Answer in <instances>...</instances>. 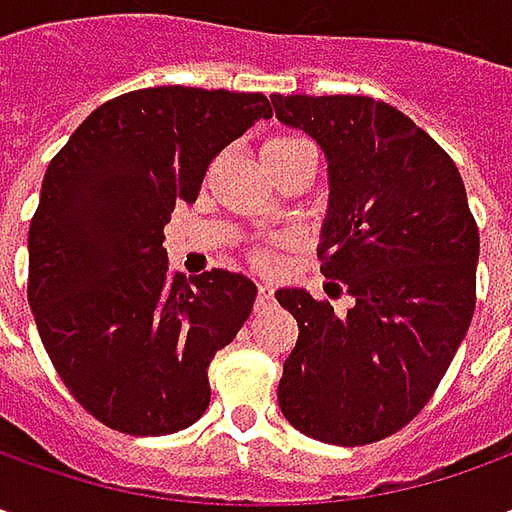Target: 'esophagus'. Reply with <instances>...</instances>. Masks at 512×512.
Instances as JSON below:
<instances>
[{"label": "esophagus", "mask_w": 512, "mask_h": 512, "mask_svg": "<svg viewBox=\"0 0 512 512\" xmlns=\"http://www.w3.org/2000/svg\"><path fill=\"white\" fill-rule=\"evenodd\" d=\"M256 299H259V305H267V302L273 299V287L267 285V282H259V287H256Z\"/></svg>", "instance_id": "34e87169"}]
</instances>
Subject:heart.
I'll list each match as a JSON object with an SVG mask.
<instances>
[{"instance_id":"heart-1","label":"heart","mask_w":512,"mask_h":512,"mask_svg":"<svg viewBox=\"0 0 512 512\" xmlns=\"http://www.w3.org/2000/svg\"><path fill=\"white\" fill-rule=\"evenodd\" d=\"M293 153H313V145L307 142L305 136H296V133H279L273 139H267L265 148H262V162L265 159H282V156H293ZM259 262L270 265V256L259 253Z\"/></svg>"}]
</instances>
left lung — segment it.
Here are the masks:
<instances>
[{
	"instance_id": "obj_1",
	"label": "left lung",
	"mask_w": 512,
	"mask_h": 512,
	"mask_svg": "<svg viewBox=\"0 0 512 512\" xmlns=\"http://www.w3.org/2000/svg\"><path fill=\"white\" fill-rule=\"evenodd\" d=\"M327 159L322 273L353 307L276 290L299 322L279 407L327 444L379 442L439 387L476 307L479 227L459 168L402 110L370 96H270Z\"/></svg>"
}]
</instances>
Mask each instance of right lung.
I'll return each mask as SVG.
<instances>
[{
  "instance_id": "add662e5",
  "label": "right lung",
  "mask_w": 512,
  "mask_h": 512,
  "mask_svg": "<svg viewBox=\"0 0 512 512\" xmlns=\"http://www.w3.org/2000/svg\"><path fill=\"white\" fill-rule=\"evenodd\" d=\"M273 110L262 93L162 85L90 113L48 165L28 233V302L76 402L119 433L185 430L207 367L245 325L256 285L168 270L165 225L207 165Z\"/></svg>"
}]
</instances>
